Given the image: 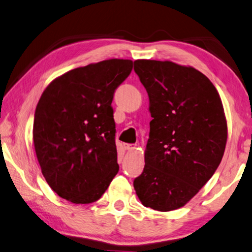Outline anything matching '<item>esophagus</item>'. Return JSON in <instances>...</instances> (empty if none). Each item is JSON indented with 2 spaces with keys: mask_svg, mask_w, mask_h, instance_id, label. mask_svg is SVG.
I'll list each match as a JSON object with an SVG mask.
<instances>
[{
  "mask_svg": "<svg viewBox=\"0 0 252 252\" xmlns=\"http://www.w3.org/2000/svg\"><path fill=\"white\" fill-rule=\"evenodd\" d=\"M124 148L126 149V151H134L136 148V145L135 144H124Z\"/></svg>",
  "mask_w": 252,
  "mask_h": 252,
  "instance_id": "1",
  "label": "esophagus"
}]
</instances>
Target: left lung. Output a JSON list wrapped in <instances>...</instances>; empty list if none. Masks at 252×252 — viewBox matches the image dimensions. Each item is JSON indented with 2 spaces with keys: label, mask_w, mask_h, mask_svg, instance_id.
Here are the masks:
<instances>
[{
  "label": "left lung",
  "mask_w": 252,
  "mask_h": 252,
  "mask_svg": "<svg viewBox=\"0 0 252 252\" xmlns=\"http://www.w3.org/2000/svg\"><path fill=\"white\" fill-rule=\"evenodd\" d=\"M153 119L145 167L134 180L145 207H184L213 177L227 144V119L214 84L191 66L137 60Z\"/></svg>",
  "instance_id": "obj_1"
}]
</instances>
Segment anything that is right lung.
<instances>
[{
  "instance_id": "1",
  "label": "right lung",
  "mask_w": 252,
  "mask_h": 252,
  "mask_svg": "<svg viewBox=\"0 0 252 252\" xmlns=\"http://www.w3.org/2000/svg\"><path fill=\"white\" fill-rule=\"evenodd\" d=\"M133 61L112 59L74 68L39 98L33 142L42 174L73 204L98 200L118 173L112 101Z\"/></svg>"
}]
</instances>
